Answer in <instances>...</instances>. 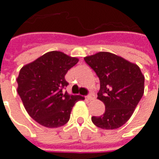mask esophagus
<instances>
[{"instance_id": "esophagus-1", "label": "esophagus", "mask_w": 159, "mask_h": 159, "mask_svg": "<svg viewBox=\"0 0 159 159\" xmlns=\"http://www.w3.org/2000/svg\"><path fill=\"white\" fill-rule=\"evenodd\" d=\"M86 99L88 100H93L95 99V96L93 95V93H90V94H89V95H87Z\"/></svg>"}]
</instances>
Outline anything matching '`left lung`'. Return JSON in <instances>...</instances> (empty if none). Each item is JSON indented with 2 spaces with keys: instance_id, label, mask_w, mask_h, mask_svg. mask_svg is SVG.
<instances>
[{
  "instance_id": "left-lung-1",
  "label": "left lung",
  "mask_w": 159,
  "mask_h": 159,
  "mask_svg": "<svg viewBox=\"0 0 159 159\" xmlns=\"http://www.w3.org/2000/svg\"><path fill=\"white\" fill-rule=\"evenodd\" d=\"M84 60L100 78L97 99L106 107L103 115L92 117V122L103 129L119 128L129 119L143 95L145 76L136 64L111 52H97Z\"/></svg>"
}]
</instances>
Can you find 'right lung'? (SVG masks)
<instances>
[{
  "label": "right lung",
  "mask_w": 159,
  "mask_h": 159,
  "mask_svg": "<svg viewBox=\"0 0 159 159\" xmlns=\"http://www.w3.org/2000/svg\"><path fill=\"white\" fill-rule=\"evenodd\" d=\"M79 59L59 51H51L24 66L17 78L18 93L33 119L47 128H59L70 119L72 107L84 97L63 89L65 76Z\"/></svg>",
  "instance_id": "1"
}]
</instances>
